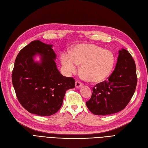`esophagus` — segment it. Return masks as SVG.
<instances>
[{"label": "esophagus", "instance_id": "obj_1", "mask_svg": "<svg viewBox=\"0 0 148 148\" xmlns=\"http://www.w3.org/2000/svg\"><path fill=\"white\" fill-rule=\"evenodd\" d=\"M82 86H83V84L81 82H79V81H77L75 82V87L76 88H80Z\"/></svg>", "mask_w": 148, "mask_h": 148}]
</instances>
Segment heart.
I'll return each instance as SVG.
<instances>
[{
	"instance_id": "obj_1",
	"label": "heart",
	"mask_w": 148,
	"mask_h": 148,
	"mask_svg": "<svg viewBox=\"0 0 148 148\" xmlns=\"http://www.w3.org/2000/svg\"><path fill=\"white\" fill-rule=\"evenodd\" d=\"M115 57L111 51L92 44H80L70 53L61 56V63L68 75L76 73L81 65L80 73L88 82L96 83L105 80L114 65Z\"/></svg>"
}]
</instances>
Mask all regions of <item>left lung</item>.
<instances>
[{
  "label": "left lung",
  "instance_id": "1",
  "mask_svg": "<svg viewBox=\"0 0 148 148\" xmlns=\"http://www.w3.org/2000/svg\"><path fill=\"white\" fill-rule=\"evenodd\" d=\"M136 65L126 49L119 51L115 70L107 81L93 88L91 99L86 102L96 115L117 113L127 106L135 91L137 84Z\"/></svg>",
  "mask_w": 148,
  "mask_h": 148
}]
</instances>
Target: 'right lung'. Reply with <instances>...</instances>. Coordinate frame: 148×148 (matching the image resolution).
Segmentation results:
<instances>
[{
    "mask_svg": "<svg viewBox=\"0 0 148 148\" xmlns=\"http://www.w3.org/2000/svg\"><path fill=\"white\" fill-rule=\"evenodd\" d=\"M53 45L36 40L18 54L12 71V83L21 105L31 114L49 116L63 103L65 92L75 88V79L62 75L55 60ZM40 56V60L34 58Z\"/></svg>",
    "mask_w": 148,
    "mask_h": 148,
    "instance_id": "1",
    "label": "right lung"
}]
</instances>
